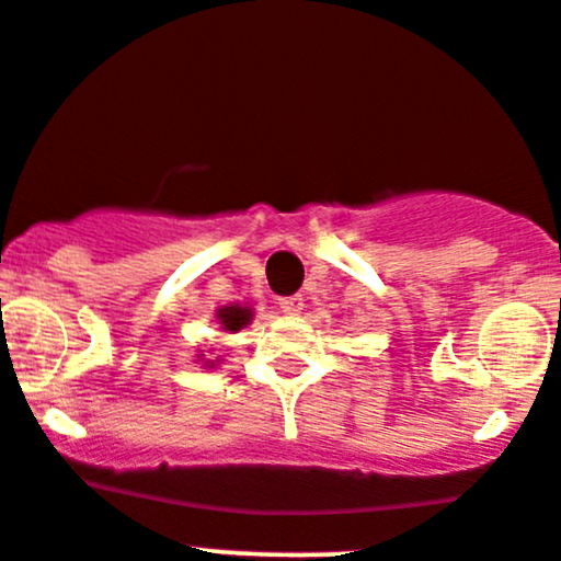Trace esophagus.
Listing matches in <instances>:
<instances>
[{
	"instance_id": "34e87169",
	"label": "esophagus",
	"mask_w": 561,
	"mask_h": 561,
	"mask_svg": "<svg viewBox=\"0 0 561 561\" xmlns=\"http://www.w3.org/2000/svg\"><path fill=\"white\" fill-rule=\"evenodd\" d=\"M279 309L285 311V314H300V309H304V298L300 296L279 298Z\"/></svg>"
}]
</instances>
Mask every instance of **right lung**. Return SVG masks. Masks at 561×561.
Listing matches in <instances>:
<instances>
[{"mask_svg":"<svg viewBox=\"0 0 561 561\" xmlns=\"http://www.w3.org/2000/svg\"><path fill=\"white\" fill-rule=\"evenodd\" d=\"M252 320V309L250 306H241V304H231V306H222V309H217V322H220L222 330H228V333H239L241 328L250 325ZM209 363V359H206ZM215 363H209V368Z\"/></svg>","mask_w":561,"mask_h":561,"instance_id":"1","label":"right lung"}]
</instances>
